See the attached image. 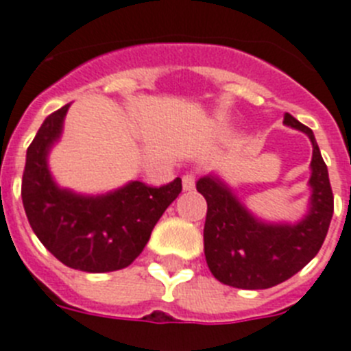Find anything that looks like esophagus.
I'll return each instance as SVG.
<instances>
[{"instance_id":"1","label":"esophagus","mask_w":351,"mask_h":351,"mask_svg":"<svg viewBox=\"0 0 351 351\" xmlns=\"http://www.w3.org/2000/svg\"><path fill=\"white\" fill-rule=\"evenodd\" d=\"M194 184H196V175L194 173H185L182 176V185H184V191H193Z\"/></svg>"}]
</instances>
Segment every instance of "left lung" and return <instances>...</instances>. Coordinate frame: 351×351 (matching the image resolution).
Segmentation results:
<instances>
[{"label":"left lung","mask_w":351,"mask_h":351,"mask_svg":"<svg viewBox=\"0 0 351 351\" xmlns=\"http://www.w3.org/2000/svg\"><path fill=\"white\" fill-rule=\"evenodd\" d=\"M284 123L305 132L314 148L311 212L298 225H264L216 178H202L196 184L198 193L207 199L203 228L205 258L221 284L237 289H269L307 266L326 237L334 214L328 169L311 128L287 112Z\"/></svg>","instance_id":"1"}]
</instances>
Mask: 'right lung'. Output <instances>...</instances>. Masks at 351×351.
Listing matches in <instances>:
<instances>
[{"mask_svg": "<svg viewBox=\"0 0 351 351\" xmlns=\"http://www.w3.org/2000/svg\"><path fill=\"white\" fill-rule=\"evenodd\" d=\"M69 105L49 114L26 152L21 198L32 230L62 264L87 273L130 266L153 226L182 191V180L160 187L132 182L116 193L87 198L58 189L46 155L62 132Z\"/></svg>", "mask_w": 351, "mask_h": 351, "instance_id": "obj_1", "label": "right lung"}]
</instances>
